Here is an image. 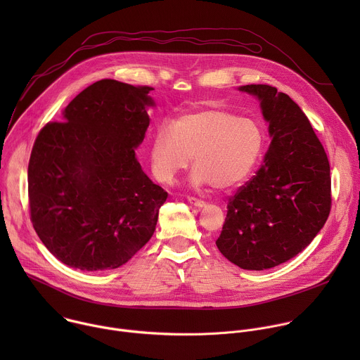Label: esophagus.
Masks as SVG:
<instances>
[{
    "mask_svg": "<svg viewBox=\"0 0 360 360\" xmlns=\"http://www.w3.org/2000/svg\"><path fill=\"white\" fill-rule=\"evenodd\" d=\"M188 200H189L191 205H193V207H198V208H202V207H205V205H207L203 200H200L198 198H193V196H188Z\"/></svg>",
    "mask_w": 360,
    "mask_h": 360,
    "instance_id": "esophagus-1",
    "label": "esophagus"
}]
</instances>
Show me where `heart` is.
I'll use <instances>...</instances> for the list:
<instances>
[{
	"mask_svg": "<svg viewBox=\"0 0 360 360\" xmlns=\"http://www.w3.org/2000/svg\"><path fill=\"white\" fill-rule=\"evenodd\" d=\"M264 143V129L256 121L225 110H203L179 117L172 127L157 128L150 142V168L160 182L171 184L192 157L193 186L229 189L250 174Z\"/></svg>",
	"mask_w": 360,
	"mask_h": 360,
	"instance_id": "b5f03b06",
	"label": "heart"
}]
</instances>
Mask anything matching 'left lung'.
<instances>
[{
    "label": "left lung",
    "instance_id": "8db88e82",
    "mask_svg": "<svg viewBox=\"0 0 360 360\" xmlns=\"http://www.w3.org/2000/svg\"><path fill=\"white\" fill-rule=\"evenodd\" d=\"M269 124L271 145L262 168L228 199L217 246L248 271L278 266L309 245L323 228L332 205L330 167L309 120L289 95L250 84Z\"/></svg>",
    "mask_w": 360,
    "mask_h": 360
}]
</instances>
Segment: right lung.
I'll return each mask as SVG.
<instances>
[{
  "label": "right lung",
  "mask_w": 360,
  "mask_h": 360,
  "mask_svg": "<svg viewBox=\"0 0 360 360\" xmlns=\"http://www.w3.org/2000/svg\"><path fill=\"white\" fill-rule=\"evenodd\" d=\"M153 88L101 79L38 134L28 164L32 226L63 264L81 271L127 264L155 232L168 193L135 148L149 127Z\"/></svg>",
  "instance_id": "right-lung-1"
}]
</instances>
